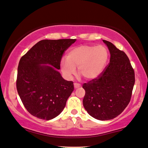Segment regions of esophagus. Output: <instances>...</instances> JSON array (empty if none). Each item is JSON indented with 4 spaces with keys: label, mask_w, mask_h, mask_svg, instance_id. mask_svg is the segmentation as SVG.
Instances as JSON below:
<instances>
[{
    "label": "esophagus",
    "mask_w": 148,
    "mask_h": 148,
    "mask_svg": "<svg viewBox=\"0 0 148 148\" xmlns=\"http://www.w3.org/2000/svg\"><path fill=\"white\" fill-rule=\"evenodd\" d=\"M74 88H79V87L80 86V84H78V83H74Z\"/></svg>",
    "instance_id": "34e87169"
}]
</instances>
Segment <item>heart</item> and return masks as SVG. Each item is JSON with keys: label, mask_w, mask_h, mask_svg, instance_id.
<instances>
[{"label": "heart", "mask_w": 148, "mask_h": 148, "mask_svg": "<svg viewBox=\"0 0 148 148\" xmlns=\"http://www.w3.org/2000/svg\"><path fill=\"white\" fill-rule=\"evenodd\" d=\"M109 52L104 45H83L73 47L60 62V69L65 78L70 79L78 72L86 80H92L101 76L107 66Z\"/></svg>", "instance_id": "obj_1"}]
</instances>
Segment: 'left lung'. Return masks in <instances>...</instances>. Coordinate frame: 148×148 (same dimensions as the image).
<instances>
[{
  "label": "left lung",
  "mask_w": 148,
  "mask_h": 148,
  "mask_svg": "<svg viewBox=\"0 0 148 148\" xmlns=\"http://www.w3.org/2000/svg\"><path fill=\"white\" fill-rule=\"evenodd\" d=\"M111 58L102 74L84 83L83 105L88 113L105 121L120 115L130 103L135 84V72L127 56L109 41L103 40Z\"/></svg>",
  "instance_id": "left-lung-1"
}]
</instances>
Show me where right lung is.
I'll return each instance as SVG.
<instances>
[{
    "mask_svg": "<svg viewBox=\"0 0 148 148\" xmlns=\"http://www.w3.org/2000/svg\"><path fill=\"white\" fill-rule=\"evenodd\" d=\"M76 40L43 39L21 58L16 89L25 109L34 116L52 119L65 107L74 84L64 80L58 70L64 52Z\"/></svg>",
    "mask_w": 148,
    "mask_h": 148,
    "instance_id": "1",
    "label": "right lung"
}]
</instances>
